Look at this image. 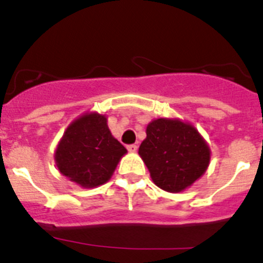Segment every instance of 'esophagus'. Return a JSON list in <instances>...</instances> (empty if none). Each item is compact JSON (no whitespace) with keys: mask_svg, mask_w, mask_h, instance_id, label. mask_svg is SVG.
Returning a JSON list of instances; mask_svg holds the SVG:
<instances>
[{"mask_svg":"<svg viewBox=\"0 0 263 263\" xmlns=\"http://www.w3.org/2000/svg\"><path fill=\"white\" fill-rule=\"evenodd\" d=\"M137 148H138V146H137V145H129V146H127V150H129L130 153H136Z\"/></svg>","mask_w":263,"mask_h":263,"instance_id":"esophagus-1","label":"esophagus"}]
</instances>
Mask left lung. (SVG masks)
Returning <instances> with one entry per match:
<instances>
[{
    "instance_id": "obj_1",
    "label": "left lung",
    "mask_w": 263,
    "mask_h": 263,
    "mask_svg": "<svg viewBox=\"0 0 263 263\" xmlns=\"http://www.w3.org/2000/svg\"><path fill=\"white\" fill-rule=\"evenodd\" d=\"M138 154L154 184L173 194L191 187L211 162L208 142L191 122L180 118L150 121Z\"/></svg>"
}]
</instances>
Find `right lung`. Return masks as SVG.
Returning a JSON list of instances; mask_svg holds the SVG:
<instances>
[{
  "mask_svg": "<svg viewBox=\"0 0 263 263\" xmlns=\"http://www.w3.org/2000/svg\"><path fill=\"white\" fill-rule=\"evenodd\" d=\"M126 148L111 136L108 117L85 111L72 121L58 142L53 159L68 180L83 188H95L115 174Z\"/></svg>",
  "mask_w": 263,
  "mask_h": 263,
  "instance_id": "right-lung-1",
  "label": "right lung"
}]
</instances>
